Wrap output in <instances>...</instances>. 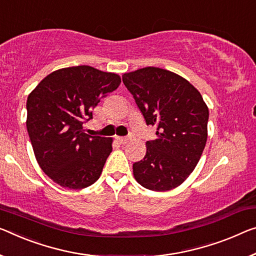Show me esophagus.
Masks as SVG:
<instances>
[{"label":"esophagus","instance_id":"obj_1","mask_svg":"<svg viewBox=\"0 0 256 256\" xmlns=\"http://www.w3.org/2000/svg\"><path fill=\"white\" fill-rule=\"evenodd\" d=\"M120 144H127L129 142V137H116V138Z\"/></svg>","mask_w":256,"mask_h":256}]
</instances>
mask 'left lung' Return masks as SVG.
I'll use <instances>...</instances> for the list:
<instances>
[{
    "label": "left lung",
    "mask_w": 256,
    "mask_h": 256,
    "mask_svg": "<svg viewBox=\"0 0 256 256\" xmlns=\"http://www.w3.org/2000/svg\"><path fill=\"white\" fill-rule=\"evenodd\" d=\"M122 81L156 138L146 142V154L132 164L142 186L168 191L186 180L207 140L208 108L186 78L159 68L124 73Z\"/></svg>",
    "instance_id": "left-lung-1"
}]
</instances>
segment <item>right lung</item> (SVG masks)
<instances>
[{"label": "right lung", "mask_w": 256, "mask_h": 256, "mask_svg": "<svg viewBox=\"0 0 256 256\" xmlns=\"http://www.w3.org/2000/svg\"><path fill=\"white\" fill-rule=\"evenodd\" d=\"M120 84L116 73L73 66L50 73L28 95L26 126L35 158L60 186L76 190L100 178L112 138L89 136L84 124Z\"/></svg>", "instance_id": "1"}]
</instances>
